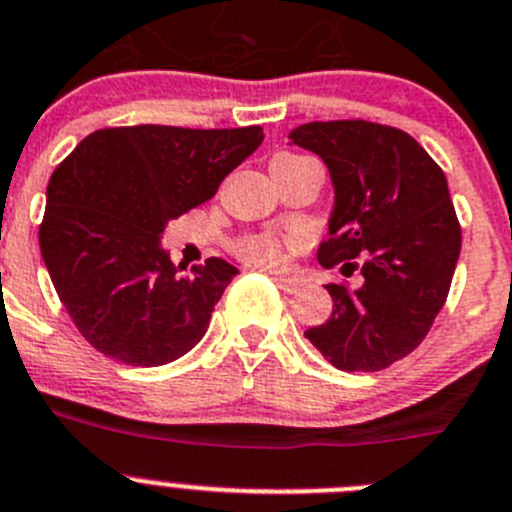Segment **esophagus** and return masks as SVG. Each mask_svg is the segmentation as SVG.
<instances>
[{
  "instance_id": "obj_1",
  "label": "esophagus",
  "mask_w": 512,
  "mask_h": 512,
  "mask_svg": "<svg viewBox=\"0 0 512 512\" xmlns=\"http://www.w3.org/2000/svg\"><path fill=\"white\" fill-rule=\"evenodd\" d=\"M271 279L276 281V286H279L281 291H286V294H296V291H299V281H294V279H284V276H271Z\"/></svg>"
}]
</instances>
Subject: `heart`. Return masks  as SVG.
Masks as SVG:
<instances>
[{
  "label": "heart",
  "instance_id": "b5f03b06",
  "mask_svg": "<svg viewBox=\"0 0 512 512\" xmlns=\"http://www.w3.org/2000/svg\"><path fill=\"white\" fill-rule=\"evenodd\" d=\"M236 251L243 261L259 266V269L279 271L286 266V241L271 233H256L236 243Z\"/></svg>",
  "mask_w": 512,
  "mask_h": 512
}]
</instances>
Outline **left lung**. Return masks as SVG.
<instances>
[{
	"mask_svg": "<svg viewBox=\"0 0 512 512\" xmlns=\"http://www.w3.org/2000/svg\"><path fill=\"white\" fill-rule=\"evenodd\" d=\"M319 155L334 183L329 238L316 259L357 289L329 284L332 316L304 337L342 372H379L422 344L445 306L462 231L447 178L405 130L369 120H329L291 130Z\"/></svg>",
	"mask_w": 512,
	"mask_h": 512,
	"instance_id": "obj_1",
	"label": "left lung"
}]
</instances>
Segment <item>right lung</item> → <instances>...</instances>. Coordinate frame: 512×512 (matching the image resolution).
<instances>
[{"label": "right lung", "mask_w": 512, "mask_h": 512, "mask_svg": "<svg viewBox=\"0 0 512 512\" xmlns=\"http://www.w3.org/2000/svg\"><path fill=\"white\" fill-rule=\"evenodd\" d=\"M261 140L259 125L105 128L57 165L40 251L62 306L97 352L160 367L201 342L238 269L213 256L180 274L160 236L168 221L216 196Z\"/></svg>", "instance_id": "obj_1"}]
</instances>
